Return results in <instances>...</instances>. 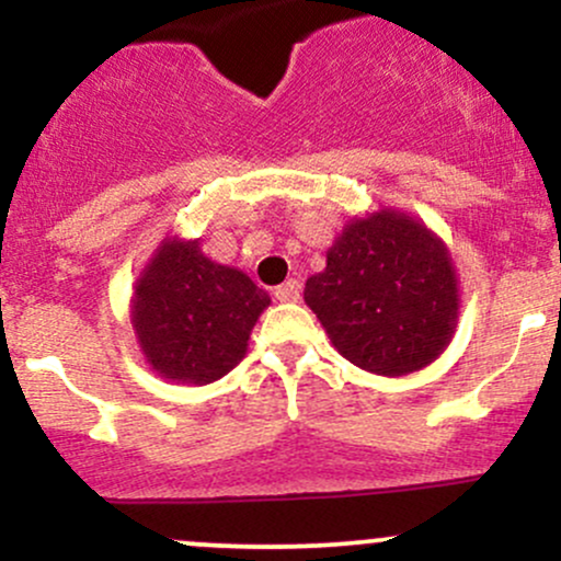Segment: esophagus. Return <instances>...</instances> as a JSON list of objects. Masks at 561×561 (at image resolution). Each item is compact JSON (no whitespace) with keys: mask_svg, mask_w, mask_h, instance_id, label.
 <instances>
[{"mask_svg":"<svg viewBox=\"0 0 561 561\" xmlns=\"http://www.w3.org/2000/svg\"><path fill=\"white\" fill-rule=\"evenodd\" d=\"M274 298L282 302H298L300 300V282L298 279H287L285 285H279L274 289Z\"/></svg>","mask_w":561,"mask_h":561,"instance_id":"1","label":"esophagus"}]
</instances>
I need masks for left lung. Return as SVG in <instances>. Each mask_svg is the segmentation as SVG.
Wrapping results in <instances>:
<instances>
[{
  "label": "left lung",
  "mask_w": 561,
  "mask_h": 561,
  "mask_svg": "<svg viewBox=\"0 0 561 561\" xmlns=\"http://www.w3.org/2000/svg\"><path fill=\"white\" fill-rule=\"evenodd\" d=\"M308 308L340 356L403 377L446 351L459 319V282L440 237L401 210L353 218L308 276Z\"/></svg>",
  "instance_id": "8db88e82"
}]
</instances>
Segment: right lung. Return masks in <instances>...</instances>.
I'll return each mask as SVG.
<instances>
[{
	"label": "right lung",
	"mask_w": 561,
	"mask_h": 561,
	"mask_svg": "<svg viewBox=\"0 0 561 561\" xmlns=\"http://www.w3.org/2000/svg\"><path fill=\"white\" fill-rule=\"evenodd\" d=\"M268 302L266 289L240 268L210 261L197 240L169 237L134 287L131 324L160 377L208 385L242 362Z\"/></svg>",
	"instance_id": "add662e5"
}]
</instances>
